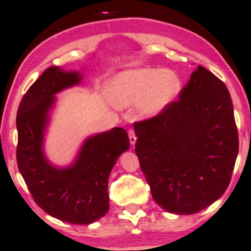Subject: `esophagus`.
<instances>
[{
    "mask_svg": "<svg viewBox=\"0 0 251 251\" xmlns=\"http://www.w3.org/2000/svg\"><path fill=\"white\" fill-rule=\"evenodd\" d=\"M129 139H130V144L132 146L136 144V142H137V137H136L135 131H133V130H129Z\"/></svg>",
    "mask_w": 251,
    "mask_h": 251,
    "instance_id": "1",
    "label": "esophagus"
}]
</instances>
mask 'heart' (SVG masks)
<instances>
[{"mask_svg": "<svg viewBox=\"0 0 251 251\" xmlns=\"http://www.w3.org/2000/svg\"><path fill=\"white\" fill-rule=\"evenodd\" d=\"M181 80L174 71L135 68L120 71L108 83V98L118 107L138 105L143 118H154L175 101Z\"/></svg>", "mask_w": 251, "mask_h": 251, "instance_id": "heart-1", "label": "heart"}]
</instances>
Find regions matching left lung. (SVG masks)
Returning a JSON list of instances; mask_svg holds the SVG:
<instances>
[{"mask_svg": "<svg viewBox=\"0 0 251 251\" xmlns=\"http://www.w3.org/2000/svg\"><path fill=\"white\" fill-rule=\"evenodd\" d=\"M133 128L139 165L161 209L194 214L223 196L239 138L230 94L212 73L198 66L180 100Z\"/></svg>", "mask_w": 251, "mask_h": 251, "instance_id": "left-lung-1", "label": "left lung"}]
</instances>
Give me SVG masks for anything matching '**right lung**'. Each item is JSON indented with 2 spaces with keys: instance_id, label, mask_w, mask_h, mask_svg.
<instances>
[{
  "instance_id": "add662e5",
  "label": "right lung",
  "mask_w": 251,
  "mask_h": 251,
  "mask_svg": "<svg viewBox=\"0 0 251 251\" xmlns=\"http://www.w3.org/2000/svg\"><path fill=\"white\" fill-rule=\"evenodd\" d=\"M78 70L50 67L32 84L19 103L17 164L35 203L50 216L75 225H90L109 210L108 178L130 141L125 129L115 128L84 139L76 157L57 166L45 152L47 129L56 94L80 85Z\"/></svg>"
}]
</instances>
